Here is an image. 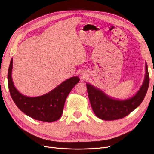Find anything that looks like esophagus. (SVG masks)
I'll return each instance as SVG.
<instances>
[{"label":"esophagus","instance_id":"esophagus-1","mask_svg":"<svg viewBox=\"0 0 154 154\" xmlns=\"http://www.w3.org/2000/svg\"><path fill=\"white\" fill-rule=\"evenodd\" d=\"M86 75H82V79H85V78H86Z\"/></svg>","mask_w":154,"mask_h":154}]
</instances>
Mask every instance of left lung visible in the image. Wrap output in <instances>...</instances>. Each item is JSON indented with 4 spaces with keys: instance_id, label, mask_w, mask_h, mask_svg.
<instances>
[{
    "instance_id": "left-lung-1",
    "label": "left lung",
    "mask_w": 154,
    "mask_h": 154,
    "mask_svg": "<svg viewBox=\"0 0 154 154\" xmlns=\"http://www.w3.org/2000/svg\"><path fill=\"white\" fill-rule=\"evenodd\" d=\"M145 71V78L139 90L132 97L126 100L113 99L90 84H86L90 102L95 116L103 120H117L128 116L137 108L143 102L149 86L150 78L146 63Z\"/></svg>"
}]
</instances>
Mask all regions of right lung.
Listing matches in <instances>:
<instances>
[{"label":"right lung","instance_id":"1","mask_svg":"<svg viewBox=\"0 0 154 154\" xmlns=\"http://www.w3.org/2000/svg\"><path fill=\"white\" fill-rule=\"evenodd\" d=\"M13 59L8 69V82L11 98L17 106L34 119L48 122L58 120L62 116L66 99L69 92L79 82V77L68 79L46 94L29 97L21 94L15 87L11 77Z\"/></svg>","mask_w":154,"mask_h":154}]
</instances>
